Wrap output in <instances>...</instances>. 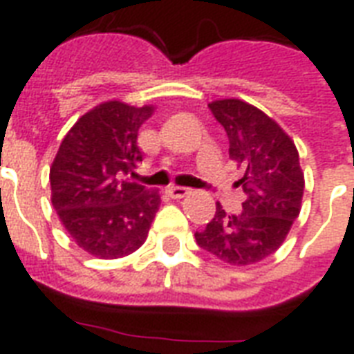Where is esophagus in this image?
<instances>
[{
	"instance_id": "esophagus-1",
	"label": "esophagus",
	"mask_w": 354,
	"mask_h": 354,
	"mask_svg": "<svg viewBox=\"0 0 354 354\" xmlns=\"http://www.w3.org/2000/svg\"><path fill=\"white\" fill-rule=\"evenodd\" d=\"M167 194L174 200H180V198H185L189 194V189L185 187H180V185H171V187L167 189Z\"/></svg>"
}]
</instances>
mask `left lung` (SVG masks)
Masks as SVG:
<instances>
[{
    "label": "left lung",
    "mask_w": 354,
    "mask_h": 354,
    "mask_svg": "<svg viewBox=\"0 0 354 354\" xmlns=\"http://www.w3.org/2000/svg\"><path fill=\"white\" fill-rule=\"evenodd\" d=\"M230 139V158L244 171L246 193L241 215L216 204L213 221L194 233L205 252L232 266H250L270 257L285 242L299 216L305 174L294 139L279 122L241 99L209 102Z\"/></svg>",
    "instance_id": "obj_1"
}]
</instances>
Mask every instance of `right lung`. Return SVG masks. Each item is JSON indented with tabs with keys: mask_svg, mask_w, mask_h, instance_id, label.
<instances>
[{
	"mask_svg": "<svg viewBox=\"0 0 354 354\" xmlns=\"http://www.w3.org/2000/svg\"><path fill=\"white\" fill-rule=\"evenodd\" d=\"M156 106L112 99L80 115L49 169L51 204L75 244L97 259H119L143 246L160 209V191L136 176L138 132Z\"/></svg>",
	"mask_w": 354,
	"mask_h": 354,
	"instance_id": "right-lung-1",
	"label": "right lung"
}]
</instances>
